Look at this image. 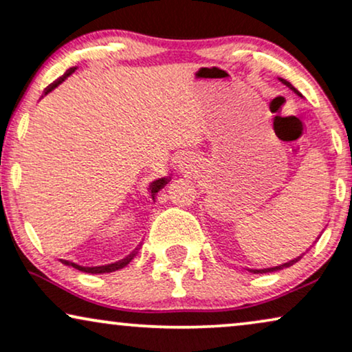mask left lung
Segmentation results:
<instances>
[{
  "instance_id": "obj_1",
  "label": "left lung",
  "mask_w": 352,
  "mask_h": 352,
  "mask_svg": "<svg viewBox=\"0 0 352 352\" xmlns=\"http://www.w3.org/2000/svg\"><path fill=\"white\" fill-rule=\"evenodd\" d=\"M280 82H281V84H285L286 87H289V89L293 90V92H294L296 95H299V97H302V95L299 94V90H298V89H294V87L291 85V82H287L286 79H281V77H280ZM302 255H304V254H302ZM302 255H299V257H296V258H293V260H289V262H286V263H281V265H278V267H270V268H260V270H255V268H248V270H249L250 273H270V272H278V270H283V268H287V267L294 265L296 262H299V260L302 258Z\"/></svg>"
}]
</instances>
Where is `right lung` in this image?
I'll use <instances>...</instances> for the list:
<instances>
[{"instance_id":"add662e5","label":"right lung","mask_w":352,"mask_h":352,"mask_svg":"<svg viewBox=\"0 0 352 352\" xmlns=\"http://www.w3.org/2000/svg\"><path fill=\"white\" fill-rule=\"evenodd\" d=\"M76 69H77V67H71V69H67L65 76H61L58 80H54L53 84H50L47 89H45V94L43 95H48L50 92H52V90L56 89L59 84H63V82H65L67 77H69ZM170 179H171V177L165 176V177H160V179H155L153 182H150L148 190H150V195H152L153 202H155V195H157L160 190H162L163 187H165L168 182H170ZM139 249L140 248H137L135 250H132V252L127 255V257L118 260V262H115V263H108V265H100V267H82V265H79V263L71 262V260H65V258H59V260H61V263H65V265H67V267L77 268V270L85 272V273H92V275H100V273H111V272H116V270H121V268H124L127 263H129L131 260L135 257L137 250H139Z\"/></svg>"}]
</instances>
